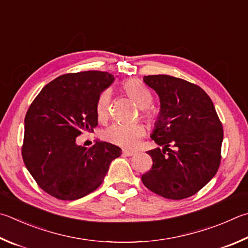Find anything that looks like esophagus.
Returning <instances> with one entry per match:
<instances>
[{
    "label": "esophagus",
    "instance_id": "obj_1",
    "mask_svg": "<svg viewBox=\"0 0 248 248\" xmlns=\"http://www.w3.org/2000/svg\"><path fill=\"white\" fill-rule=\"evenodd\" d=\"M123 154H124V156H128V157H130V156H133L134 154H136V153H134V152H131V151L124 150V151H123Z\"/></svg>",
    "mask_w": 248,
    "mask_h": 248
}]
</instances>
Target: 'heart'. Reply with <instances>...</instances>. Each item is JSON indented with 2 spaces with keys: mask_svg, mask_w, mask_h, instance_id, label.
Masks as SVG:
<instances>
[{
  "mask_svg": "<svg viewBox=\"0 0 248 248\" xmlns=\"http://www.w3.org/2000/svg\"><path fill=\"white\" fill-rule=\"evenodd\" d=\"M123 88L128 96L136 102V104L143 109L144 117L146 119H154L153 112L147 108L153 102L152 92L145 84L137 79L125 80ZM111 92L109 89L102 91L96 101V114L98 119L105 121L109 117ZM145 134V128L141 124H114L106 130L105 138L108 142L124 148H134L139 143V140Z\"/></svg>",
  "mask_w": 248,
  "mask_h": 248,
  "instance_id": "b5f03b06",
  "label": "heart"
}]
</instances>
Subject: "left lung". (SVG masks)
Instances as JSON below:
<instances>
[{
  "instance_id": "1",
  "label": "left lung",
  "mask_w": 248,
  "mask_h": 248,
  "mask_svg": "<svg viewBox=\"0 0 248 248\" xmlns=\"http://www.w3.org/2000/svg\"><path fill=\"white\" fill-rule=\"evenodd\" d=\"M143 80L159 96L160 111L151 138L163 150L146 152L153 166L142 182L165 199H187L217 173L222 124L199 85L167 75L144 76Z\"/></svg>"
}]
</instances>
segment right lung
<instances>
[{"label":"right lung","instance_id":"add662e5","mask_svg":"<svg viewBox=\"0 0 248 248\" xmlns=\"http://www.w3.org/2000/svg\"><path fill=\"white\" fill-rule=\"evenodd\" d=\"M105 71L60 76L40 92L25 117L21 155L27 169L47 194L74 201L101 186L112 160L121 155L114 144L78 145L82 132L97 125L96 101L114 81Z\"/></svg>","mask_w":248,"mask_h":248}]
</instances>
